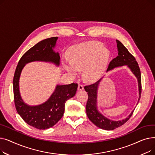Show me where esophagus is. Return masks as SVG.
<instances>
[{
	"label": "esophagus",
	"mask_w": 155,
	"mask_h": 155,
	"mask_svg": "<svg viewBox=\"0 0 155 155\" xmlns=\"http://www.w3.org/2000/svg\"><path fill=\"white\" fill-rule=\"evenodd\" d=\"M78 91H83L84 90V86L82 85H81V84H78Z\"/></svg>",
	"instance_id": "obj_1"
}]
</instances>
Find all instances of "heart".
Returning a JSON list of instances; mask_svg holds the SVG:
<instances>
[{
	"instance_id": "obj_1",
	"label": "heart",
	"mask_w": 155,
	"mask_h": 155,
	"mask_svg": "<svg viewBox=\"0 0 155 155\" xmlns=\"http://www.w3.org/2000/svg\"><path fill=\"white\" fill-rule=\"evenodd\" d=\"M109 51L99 43H87L75 46L70 60H66L63 67L70 75L77 77L83 70V75L88 81L99 79L106 69Z\"/></svg>"
}]
</instances>
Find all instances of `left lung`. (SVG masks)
Returning <instances> with one entry per match:
<instances>
[{
  "label": "left lung",
  "instance_id": "left-lung-1",
  "mask_svg": "<svg viewBox=\"0 0 155 155\" xmlns=\"http://www.w3.org/2000/svg\"><path fill=\"white\" fill-rule=\"evenodd\" d=\"M116 42L118 56L110 62L107 71L117 67L126 65L137 80L138 89H139L138 104L141 94V76L140 67L138 66L134 57L128 51L127 48L123 45V43L120 42L119 40H116ZM102 80V78L97 81V82L90 85H87L84 87L88 96L86 105V112L88 119L96 126L101 129L109 131V130H114L117 128L126 123L131 117L134 110L126 118L120 120H112L102 114L97 107V92H98V87Z\"/></svg>",
  "mask_w": 155,
  "mask_h": 155
}]
</instances>
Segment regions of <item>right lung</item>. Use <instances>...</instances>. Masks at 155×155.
<instances>
[{"label": "right lung", "instance_id": "add662e5", "mask_svg": "<svg viewBox=\"0 0 155 155\" xmlns=\"http://www.w3.org/2000/svg\"><path fill=\"white\" fill-rule=\"evenodd\" d=\"M58 37L47 38L38 43L23 54L16 67L14 79L13 90L15 106L22 119L31 126L38 129H46L53 127L63 117L65 102L75 96L78 84L57 85L50 98L45 102L38 105H29L24 102L19 91V78L26 64L32 61L52 63L58 67L60 54L55 52Z\"/></svg>", "mask_w": 155, "mask_h": 155}]
</instances>
